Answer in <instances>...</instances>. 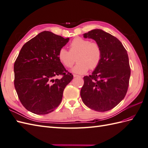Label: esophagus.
<instances>
[{
  "label": "esophagus",
  "mask_w": 148,
  "mask_h": 148,
  "mask_svg": "<svg viewBox=\"0 0 148 148\" xmlns=\"http://www.w3.org/2000/svg\"><path fill=\"white\" fill-rule=\"evenodd\" d=\"M73 77H80V76H79V75H75V74H74L73 75Z\"/></svg>",
  "instance_id": "34e87169"
}]
</instances>
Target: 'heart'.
<instances>
[{
	"label": "heart",
	"mask_w": 148,
	"mask_h": 148,
	"mask_svg": "<svg viewBox=\"0 0 148 148\" xmlns=\"http://www.w3.org/2000/svg\"><path fill=\"white\" fill-rule=\"evenodd\" d=\"M70 51L61 48L58 52V59L67 68H71L76 62L78 63L72 69L73 73L84 74L88 70L95 69L99 65L102 51L99 44L82 38H76L71 42Z\"/></svg>",
	"instance_id": "1"
}]
</instances>
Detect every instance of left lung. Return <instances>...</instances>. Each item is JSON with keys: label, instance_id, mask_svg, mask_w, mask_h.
Segmentation results:
<instances>
[{"label": "left lung", "instance_id": "obj_1", "mask_svg": "<svg viewBox=\"0 0 148 148\" xmlns=\"http://www.w3.org/2000/svg\"><path fill=\"white\" fill-rule=\"evenodd\" d=\"M83 37L99 44L102 56L92 75L84 77L80 95L89 108L109 110L123 99L128 90L131 71L127 52L117 38L102 29H92Z\"/></svg>", "mask_w": 148, "mask_h": 148}]
</instances>
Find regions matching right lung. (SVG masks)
Returning a JSON list of instances; mask_svg holds the SVG:
<instances>
[{
    "label": "right lung",
    "instance_id": "obj_1",
    "mask_svg": "<svg viewBox=\"0 0 148 148\" xmlns=\"http://www.w3.org/2000/svg\"><path fill=\"white\" fill-rule=\"evenodd\" d=\"M69 38L44 31L25 43L14 64V85L19 99L34 114L45 115L59 106L73 79L58 59ZM62 75L60 79H54Z\"/></svg>",
    "mask_w": 148,
    "mask_h": 148
}]
</instances>
